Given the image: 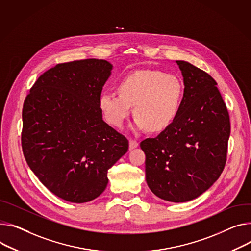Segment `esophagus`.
<instances>
[{
	"label": "esophagus",
	"mask_w": 251,
	"mask_h": 251,
	"mask_svg": "<svg viewBox=\"0 0 251 251\" xmlns=\"http://www.w3.org/2000/svg\"><path fill=\"white\" fill-rule=\"evenodd\" d=\"M129 145H130V149H134V148H136V147H137V146L139 145V143H138L137 140L130 139V140H129Z\"/></svg>",
	"instance_id": "34e87169"
}]
</instances>
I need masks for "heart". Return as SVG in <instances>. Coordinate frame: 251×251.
<instances>
[{
    "label": "heart",
    "mask_w": 251,
    "mask_h": 251,
    "mask_svg": "<svg viewBox=\"0 0 251 251\" xmlns=\"http://www.w3.org/2000/svg\"><path fill=\"white\" fill-rule=\"evenodd\" d=\"M118 92H105L100 96L99 107L108 123L121 127L134 106L136 128L161 131L177 117L184 85L174 74L141 70L122 78Z\"/></svg>",
    "instance_id": "1"
}]
</instances>
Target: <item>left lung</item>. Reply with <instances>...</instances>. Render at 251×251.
<instances>
[{"label": "left lung", "instance_id": "obj_1", "mask_svg": "<svg viewBox=\"0 0 251 251\" xmlns=\"http://www.w3.org/2000/svg\"><path fill=\"white\" fill-rule=\"evenodd\" d=\"M184 94L175 120L155 138L141 141L150 190L170 202H186L206 191L222 173L230 135L228 110L206 72L176 61Z\"/></svg>", "mask_w": 251, "mask_h": 251}]
</instances>
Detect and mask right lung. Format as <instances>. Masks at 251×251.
<instances>
[{"label": "right lung", "instance_id": "obj_1", "mask_svg": "<svg viewBox=\"0 0 251 251\" xmlns=\"http://www.w3.org/2000/svg\"><path fill=\"white\" fill-rule=\"evenodd\" d=\"M112 65L85 59L57 64L35 82L23 106L22 149L42 183L58 197L84 203L108 184V170L129 147L103 121L99 99Z\"/></svg>", "mask_w": 251, "mask_h": 251}]
</instances>
